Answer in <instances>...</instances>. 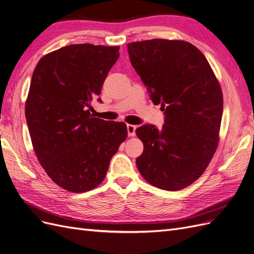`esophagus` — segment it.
Segmentation results:
<instances>
[{
    "mask_svg": "<svg viewBox=\"0 0 254 254\" xmlns=\"http://www.w3.org/2000/svg\"><path fill=\"white\" fill-rule=\"evenodd\" d=\"M135 129L136 127L134 125L128 124L127 125V132H128V136H134L135 135Z\"/></svg>",
    "mask_w": 254,
    "mask_h": 254,
    "instance_id": "esophagus-1",
    "label": "esophagus"
}]
</instances>
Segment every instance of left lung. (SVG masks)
Listing matches in <instances>:
<instances>
[{
  "instance_id": "left-lung-1",
  "label": "left lung",
  "mask_w": 254,
  "mask_h": 254,
  "mask_svg": "<svg viewBox=\"0 0 254 254\" xmlns=\"http://www.w3.org/2000/svg\"><path fill=\"white\" fill-rule=\"evenodd\" d=\"M150 98L165 111L161 129L135 130L144 152L136 166L150 185L178 190L205 171L219 143L222 89L205 56L185 40L150 39L127 45Z\"/></svg>"
}]
</instances>
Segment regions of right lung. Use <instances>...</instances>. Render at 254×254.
Wrapping results in <instances>:
<instances>
[{
	"mask_svg": "<svg viewBox=\"0 0 254 254\" xmlns=\"http://www.w3.org/2000/svg\"><path fill=\"white\" fill-rule=\"evenodd\" d=\"M119 50L69 45L45 55L35 66L25 108L30 137L39 164L66 190L97 188L127 137L126 124L95 118L88 110Z\"/></svg>",
	"mask_w": 254,
	"mask_h": 254,
	"instance_id": "add662e5",
	"label": "right lung"
}]
</instances>
